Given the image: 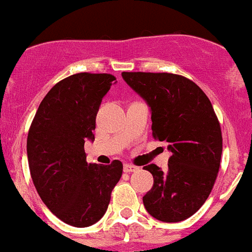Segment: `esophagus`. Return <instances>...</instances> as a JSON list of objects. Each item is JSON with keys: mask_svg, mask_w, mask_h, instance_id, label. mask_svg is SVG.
<instances>
[{"mask_svg": "<svg viewBox=\"0 0 252 252\" xmlns=\"http://www.w3.org/2000/svg\"><path fill=\"white\" fill-rule=\"evenodd\" d=\"M137 170H139V168L135 165H132V164H130V162H126V164H124L125 173H132V171H137Z\"/></svg>", "mask_w": 252, "mask_h": 252, "instance_id": "1", "label": "esophagus"}]
</instances>
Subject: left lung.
I'll return each mask as SVG.
<instances>
[{
	"label": "left lung",
	"instance_id": "obj_1",
	"mask_svg": "<svg viewBox=\"0 0 252 252\" xmlns=\"http://www.w3.org/2000/svg\"><path fill=\"white\" fill-rule=\"evenodd\" d=\"M122 78L150 107L154 139L168 142L171 153L166 171L144 166L154 178L144 206L159 221H184L203 206L221 164V126L212 103L182 75L122 72Z\"/></svg>",
	"mask_w": 252,
	"mask_h": 252
}]
</instances>
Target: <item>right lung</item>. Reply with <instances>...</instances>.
Wrapping results in <instances>:
<instances>
[{
  "mask_svg": "<svg viewBox=\"0 0 252 252\" xmlns=\"http://www.w3.org/2000/svg\"><path fill=\"white\" fill-rule=\"evenodd\" d=\"M116 78L78 73L44 97L28 135L30 174L41 201L59 220L88 227L106 213L122 175V162H87L84 142L93 141L95 116Z\"/></svg>",
  "mask_w": 252,
  "mask_h": 252,
  "instance_id": "right-lung-1",
  "label": "right lung"
}]
</instances>
